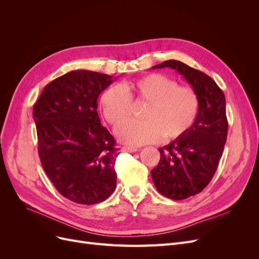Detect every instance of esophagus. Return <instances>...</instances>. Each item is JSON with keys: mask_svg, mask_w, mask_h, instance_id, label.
<instances>
[{"mask_svg": "<svg viewBox=\"0 0 259 259\" xmlns=\"http://www.w3.org/2000/svg\"><path fill=\"white\" fill-rule=\"evenodd\" d=\"M122 150L123 151H125V152H136L138 149L137 148H135V147H130V146H124V147H122Z\"/></svg>", "mask_w": 259, "mask_h": 259, "instance_id": "1", "label": "esophagus"}]
</instances>
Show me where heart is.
I'll return each instance as SVG.
<instances>
[{
	"instance_id": "1",
	"label": "heart",
	"mask_w": 259,
	"mask_h": 259,
	"mask_svg": "<svg viewBox=\"0 0 259 259\" xmlns=\"http://www.w3.org/2000/svg\"><path fill=\"white\" fill-rule=\"evenodd\" d=\"M132 103L146 104L142 113L145 121L130 122L116 131L120 142L132 146L155 143L163 136L167 140L183 136L199 111V99L192 89L178 86L160 73L125 82L122 88L112 85L100 97L101 111L113 127L130 120Z\"/></svg>"
}]
</instances>
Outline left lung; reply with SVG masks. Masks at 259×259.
Wrapping results in <instances>:
<instances>
[{
    "mask_svg": "<svg viewBox=\"0 0 259 259\" xmlns=\"http://www.w3.org/2000/svg\"><path fill=\"white\" fill-rule=\"evenodd\" d=\"M161 68H171L182 74L199 99L192 126L159 149L160 162L151 170L156 190L166 198L184 200L204 189L217 169L228 133L226 99L211 77L182 61L171 59L152 67Z\"/></svg>",
    "mask_w": 259,
    "mask_h": 259,
    "instance_id": "obj_1",
    "label": "left lung"
}]
</instances>
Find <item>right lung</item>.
Here are the masks:
<instances>
[{"mask_svg": "<svg viewBox=\"0 0 259 259\" xmlns=\"http://www.w3.org/2000/svg\"><path fill=\"white\" fill-rule=\"evenodd\" d=\"M111 75L75 70L48 84L33 107L38 155L46 175L68 200L92 205L116 187L113 136L100 123L97 99Z\"/></svg>", "mask_w": 259, "mask_h": 259, "instance_id": "right-lung-1", "label": "right lung"}]
</instances>
